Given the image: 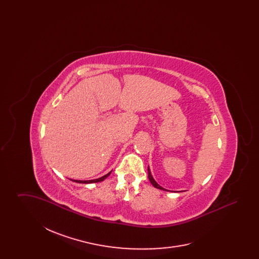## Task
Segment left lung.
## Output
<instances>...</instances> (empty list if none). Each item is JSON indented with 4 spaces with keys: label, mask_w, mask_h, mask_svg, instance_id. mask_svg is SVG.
<instances>
[{
    "label": "left lung",
    "mask_w": 259,
    "mask_h": 259,
    "mask_svg": "<svg viewBox=\"0 0 259 259\" xmlns=\"http://www.w3.org/2000/svg\"><path fill=\"white\" fill-rule=\"evenodd\" d=\"M148 180H149V182L151 183V185H153L154 187H156V188H158V189H161V190H167V189H165V188H163L162 186L158 185L155 181H154V179L152 178V176H151V172H150V170H149V167H148Z\"/></svg>",
    "instance_id": "1"
}]
</instances>
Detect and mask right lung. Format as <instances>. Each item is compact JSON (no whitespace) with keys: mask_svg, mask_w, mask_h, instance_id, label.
Here are the masks:
<instances>
[{"mask_svg":"<svg viewBox=\"0 0 259 259\" xmlns=\"http://www.w3.org/2000/svg\"><path fill=\"white\" fill-rule=\"evenodd\" d=\"M111 172H108L107 175H105V176H103V177H101V178H99V179H95V180H91V181H76V180H74L73 182L74 183H78V184H93V183H99V182H102V181H104L105 179H107L109 176H110V174Z\"/></svg>","mask_w":259,"mask_h":259,"instance_id":"obj_1","label":"right lung"}]
</instances>
